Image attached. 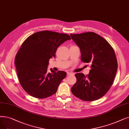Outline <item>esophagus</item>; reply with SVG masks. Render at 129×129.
<instances>
[{
    "label": "esophagus",
    "instance_id": "esophagus-1",
    "mask_svg": "<svg viewBox=\"0 0 129 129\" xmlns=\"http://www.w3.org/2000/svg\"><path fill=\"white\" fill-rule=\"evenodd\" d=\"M71 74H73L72 73H71V72H67V75H71Z\"/></svg>",
    "mask_w": 129,
    "mask_h": 129
}]
</instances>
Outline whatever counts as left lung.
Here are the masks:
<instances>
[{
	"mask_svg": "<svg viewBox=\"0 0 129 129\" xmlns=\"http://www.w3.org/2000/svg\"><path fill=\"white\" fill-rule=\"evenodd\" d=\"M79 47L81 60L91 64L86 76L76 73V82L71 88L75 96L86 101H95L103 96L113 84L117 69L113 48L104 38L93 32L71 34Z\"/></svg>",
	"mask_w": 129,
	"mask_h": 129,
	"instance_id": "obj_1",
	"label": "left lung"
}]
</instances>
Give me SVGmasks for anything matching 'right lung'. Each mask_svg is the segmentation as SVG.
Segmentation results:
<instances>
[{"mask_svg":"<svg viewBox=\"0 0 129 129\" xmlns=\"http://www.w3.org/2000/svg\"><path fill=\"white\" fill-rule=\"evenodd\" d=\"M71 39L66 34L44 30L33 34L22 44L15 64L20 85L28 94L44 99L57 92L66 73L52 69L48 72L49 59L55 57L57 48Z\"/></svg>","mask_w":129,"mask_h":129,"instance_id":"right-lung-1","label":"right lung"}]
</instances>
